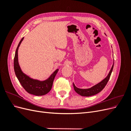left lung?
<instances>
[{"label":"left lung","instance_id":"left-lung-1","mask_svg":"<svg viewBox=\"0 0 131 131\" xmlns=\"http://www.w3.org/2000/svg\"><path fill=\"white\" fill-rule=\"evenodd\" d=\"M113 67H114V63L108 75H107V77L104 79H103L102 81H101L100 83H98V84H97V85L92 86V88H91L90 89H79L75 86V85L73 83V86H74L75 91L78 94H80V96H85V97H89L91 96H93V95H95L98 93L99 92H100L101 91L105 88L106 84L108 83L109 80V78L110 77L111 74L112 73Z\"/></svg>","mask_w":131,"mask_h":131}]
</instances>
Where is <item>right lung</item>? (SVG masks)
Instances as JSON below:
<instances>
[{
    "instance_id": "1",
    "label": "right lung",
    "mask_w": 131,
    "mask_h": 131,
    "mask_svg": "<svg viewBox=\"0 0 131 131\" xmlns=\"http://www.w3.org/2000/svg\"><path fill=\"white\" fill-rule=\"evenodd\" d=\"M23 38H22L19 41L15 54L14 66L15 74L23 88L28 93L35 96H43L49 92L52 89L54 79L59 69H56L48 79L44 81H39L33 79L23 73L19 66L18 61V47L23 40Z\"/></svg>"
}]
</instances>
